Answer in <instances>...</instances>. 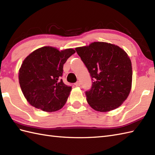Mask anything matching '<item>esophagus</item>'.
<instances>
[{
	"instance_id": "esophagus-1",
	"label": "esophagus",
	"mask_w": 155,
	"mask_h": 155,
	"mask_svg": "<svg viewBox=\"0 0 155 155\" xmlns=\"http://www.w3.org/2000/svg\"><path fill=\"white\" fill-rule=\"evenodd\" d=\"M74 85H75L76 87H80L81 86V83H80L79 81H78V82H77V83L74 84Z\"/></svg>"
}]
</instances>
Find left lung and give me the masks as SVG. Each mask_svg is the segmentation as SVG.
Listing matches in <instances>:
<instances>
[{
  "mask_svg": "<svg viewBox=\"0 0 155 155\" xmlns=\"http://www.w3.org/2000/svg\"><path fill=\"white\" fill-rule=\"evenodd\" d=\"M75 50L93 78V87L86 92L88 104L98 112L119 107L132 88V64L127 52L105 42H93Z\"/></svg>",
  "mask_w": 155,
  "mask_h": 155,
  "instance_id": "8db88e82",
  "label": "left lung"
}]
</instances>
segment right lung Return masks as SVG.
Wrapping results in <instances>:
<instances>
[{
    "label": "right lung",
    "mask_w": 155,
    "mask_h": 155,
    "mask_svg": "<svg viewBox=\"0 0 155 155\" xmlns=\"http://www.w3.org/2000/svg\"><path fill=\"white\" fill-rule=\"evenodd\" d=\"M73 48L59 51L47 46L32 52L18 71V81L28 103L45 112H54L65 104L72 88L61 79L63 65Z\"/></svg>",
    "instance_id": "add662e5"
}]
</instances>
